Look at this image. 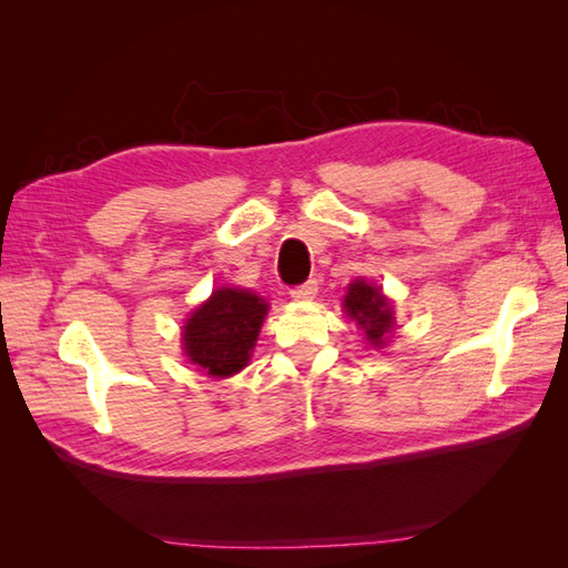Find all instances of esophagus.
<instances>
[{"label": "esophagus", "mask_w": 568, "mask_h": 568, "mask_svg": "<svg viewBox=\"0 0 568 568\" xmlns=\"http://www.w3.org/2000/svg\"><path fill=\"white\" fill-rule=\"evenodd\" d=\"M317 295V281H307L303 285L291 287V297L293 300H312Z\"/></svg>", "instance_id": "1"}]
</instances>
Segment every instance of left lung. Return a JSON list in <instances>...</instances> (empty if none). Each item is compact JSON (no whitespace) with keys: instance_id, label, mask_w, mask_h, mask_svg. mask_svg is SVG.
Here are the masks:
<instances>
[{"instance_id":"1","label":"left lung","mask_w":568,"mask_h":568,"mask_svg":"<svg viewBox=\"0 0 568 568\" xmlns=\"http://www.w3.org/2000/svg\"><path fill=\"white\" fill-rule=\"evenodd\" d=\"M346 315L358 322L366 332V339L373 346H381L385 334L393 329V312L381 287H373L366 281H354L344 297Z\"/></svg>"}]
</instances>
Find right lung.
I'll return each instance as SVG.
<instances>
[{
	"label": "right lung",
	"instance_id": "1",
	"mask_svg": "<svg viewBox=\"0 0 568 568\" xmlns=\"http://www.w3.org/2000/svg\"><path fill=\"white\" fill-rule=\"evenodd\" d=\"M268 305L236 287L214 291L185 324V354L207 376H234L248 364Z\"/></svg>",
	"mask_w": 568,
	"mask_h": 568
}]
</instances>
